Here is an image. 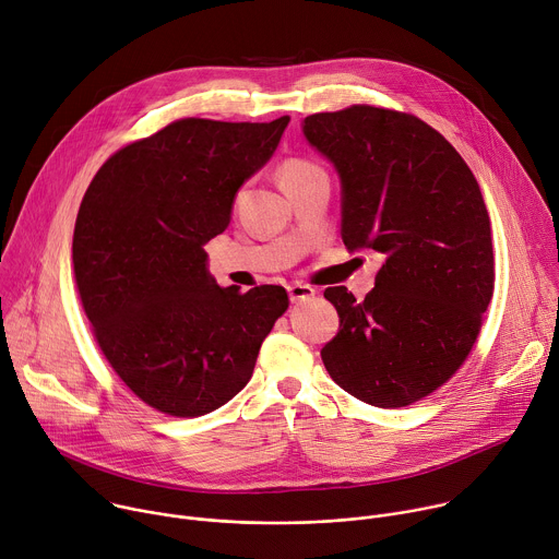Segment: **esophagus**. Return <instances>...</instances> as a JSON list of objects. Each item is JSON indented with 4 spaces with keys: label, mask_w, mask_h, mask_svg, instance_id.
<instances>
[{
    "label": "esophagus",
    "mask_w": 559,
    "mask_h": 559,
    "mask_svg": "<svg viewBox=\"0 0 559 559\" xmlns=\"http://www.w3.org/2000/svg\"><path fill=\"white\" fill-rule=\"evenodd\" d=\"M287 292H289L292 302L309 300V298H313V296H316V289H313V287H309V285H300V283H292V285L287 287Z\"/></svg>",
    "instance_id": "1"
}]
</instances>
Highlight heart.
Wrapping results in <instances>:
<instances>
[{
	"label": "heart",
	"instance_id": "b5f03b06",
	"mask_svg": "<svg viewBox=\"0 0 559 559\" xmlns=\"http://www.w3.org/2000/svg\"><path fill=\"white\" fill-rule=\"evenodd\" d=\"M278 177H281L283 188H289L294 183H300V181H307V179H313V177H325V173L316 162H311V158L289 156L283 162V166L278 170Z\"/></svg>",
	"mask_w": 559,
	"mask_h": 559
}]
</instances>
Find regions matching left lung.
<instances>
[{
	"label": "left lung",
	"instance_id": "obj_1",
	"mask_svg": "<svg viewBox=\"0 0 559 559\" xmlns=\"http://www.w3.org/2000/svg\"><path fill=\"white\" fill-rule=\"evenodd\" d=\"M302 132L341 175L345 246L384 259L365 300L325 289L341 316L321 352L325 369L367 405H414L462 367L493 296L480 186L457 150L409 112L356 104L309 115Z\"/></svg>",
	"mask_w": 559,
	"mask_h": 559
}]
</instances>
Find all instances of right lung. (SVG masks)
<instances>
[{
    "label": "right lung",
    "instance_id": "right-lung-1",
    "mask_svg": "<svg viewBox=\"0 0 559 559\" xmlns=\"http://www.w3.org/2000/svg\"><path fill=\"white\" fill-rule=\"evenodd\" d=\"M287 123L173 121L117 150L79 205L72 267L93 336L156 412L197 418L231 401L289 307L281 285L218 287L203 250Z\"/></svg>",
    "mask_w": 559,
    "mask_h": 559
}]
</instances>
